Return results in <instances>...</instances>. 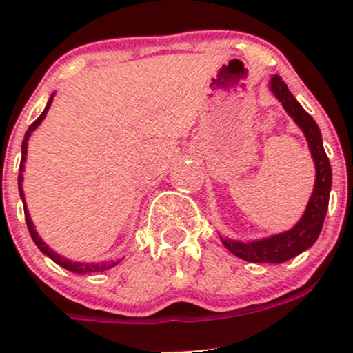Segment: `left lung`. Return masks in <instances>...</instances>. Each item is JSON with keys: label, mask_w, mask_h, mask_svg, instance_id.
<instances>
[{"label": "left lung", "mask_w": 353, "mask_h": 353, "mask_svg": "<svg viewBox=\"0 0 353 353\" xmlns=\"http://www.w3.org/2000/svg\"><path fill=\"white\" fill-rule=\"evenodd\" d=\"M270 88L276 95V99L282 102L283 109L287 110L288 116L294 117L297 126H301L305 138H307L309 148H311L312 159H314L316 163L314 191H312V196L309 199L304 216L288 232L272 236L263 241H254V243H237V241L230 239H222V243L232 254L244 259V261L276 263L279 265V263L288 261L290 258L311 248L319 237L330 201L331 165L328 155H326L325 148H323L321 131H319L318 124L302 109V105L295 101L285 81L279 74H275L272 81H270Z\"/></svg>", "instance_id": "obj_1"}]
</instances>
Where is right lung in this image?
<instances>
[{
  "instance_id": "1",
  "label": "right lung",
  "mask_w": 353,
  "mask_h": 353,
  "mask_svg": "<svg viewBox=\"0 0 353 353\" xmlns=\"http://www.w3.org/2000/svg\"><path fill=\"white\" fill-rule=\"evenodd\" d=\"M51 102H52V97L49 99V102H48V105H46L44 112H42L41 116H39L37 119H35L34 123H32L30 126H28L27 133H25L23 143H22V162H20V172H22V170H23L25 155H27V141H28V137H30L32 131H34L35 128H37L39 124H41V121L44 119V117H46V114H48V109H49V105H51ZM19 190H20V196H22V199H23V191H22V174H20V176H19ZM23 210H25V222H27L28 232H30V236H32V239H34L35 245H37V248L41 249V251L44 252V254H48L49 258L52 259V261L58 263L59 266H63V268L70 270V272H74V273H94V272H104V270L112 268V266L116 265V263H95V265H92V263H73V261H70V259L61 258V256L56 254V252L52 251V249H49L48 245H46L44 243H42L41 237L37 236V232H35V229H34V223L30 222V216H28L27 208H25V203H23Z\"/></svg>"
}]
</instances>
